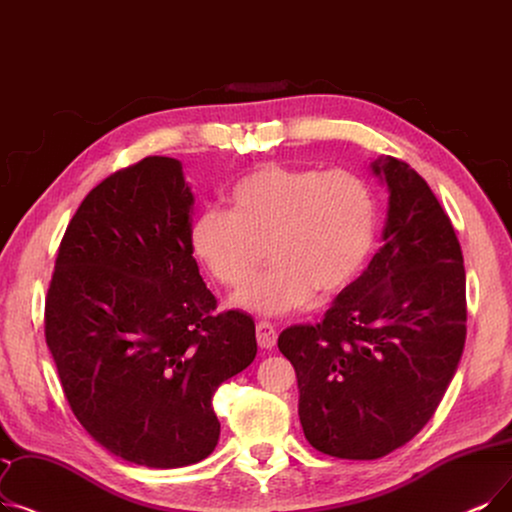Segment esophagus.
<instances>
[{
  "instance_id": "obj_1",
  "label": "esophagus",
  "mask_w": 512,
  "mask_h": 512,
  "mask_svg": "<svg viewBox=\"0 0 512 512\" xmlns=\"http://www.w3.org/2000/svg\"><path fill=\"white\" fill-rule=\"evenodd\" d=\"M276 341H278V332H276L274 324L265 322V320L257 322V343H259V347L261 349H272L276 345Z\"/></svg>"
}]
</instances>
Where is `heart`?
Segmentation results:
<instances>
[{"label":"heart","instance_id":"heart-1","mask_svg":"<svg viewBox=\"0 0 512 512\" xmlns=\"http://www.w3.org/2000/svg\"><path fill=\"white\" fill-rule=\"evenodd\" d=\"M228 203L230 213L211 209L192 221V251L236 291L257 276L268 249L274 268L236 297L263 316L301 309L316 291L341 293L376 240L372 190L347 169L261 165L232 186Z\"/></svg>","mask_w":512,"mask_h":512}]
</instances>
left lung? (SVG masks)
Wrapping results in <instances>:
<instances>
[{
	"label": "left lung",
	"mask_w": 512,
	"mask_h": 512,
	"mask_svg": "<svg viewBox=\"0 0 512 512\" xmlns=\"http://www.w3.org/2000/svg\"><path fill=\"white\" fill-rule=\"evenodd\" d=\"M389 190L383 247L316 326L282 330L299 420L322 454L374 460L435 414L466 339V276L452 221L404 161L379 157Z\"/></svg>",
	"instance_id": "1"
}]
</instances>
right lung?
Instances as JSON below:
<instances>
[{
	"label": "right lung",
	"instance_id": "right-lung-1",
	"mask_svg": "<svg viewBox=\"0 0 512 512\" xmlns=\"http://www.w3.org/2000/svg\"><path fill=\"white\" fill-rule=\"evenodd\" d=\"M192 211L177 159L106 177L66 228L46 297V343L73 414L108 452L150 469L215 450L213 393L257 353L251 316L215 314Z\"/></svg>",
	"mask_w": 512,
	"mask_h": 512
}]
</instances>
